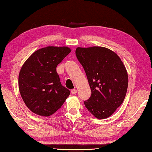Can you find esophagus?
<instances>
[{
    "mask_svg": "<svg viewBox=\"0 0 152 152\" xmlns=\"http://www.w3.org/2000/svg\"><path fill=\"white\" fill-rule=\"evenodd\" d=\"M77 93V90L76 89H72L71 90V93H72V95H74V94H76V93Z\"/></svg>",
    "mask_w": 152,
    "mask_h": 152,
    "instance_id": "1",
    "label": "esophagus"
}]
</instances>
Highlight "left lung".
Listing matches in <instances>:
<instances>
[{"mask_svg":"<svg viewBox=\"0 0 152 152\" xmlns=\"http://www.w3.org/2000/svg\"><path fill=\"white\" fill-rule=\"evenodd\" d=\"M76 55L84 69L91 95L84 104L97 119L110 117L121 105L128 87V74L120 58L108 48L78 47Z\"/></svg>","mask_w":152,"mask_h":152,"instance_id":"obj_1","label":"left lung"}]
</instances>
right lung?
Segmentation results:
<instances>
[{
	"label": "right lung",
	"mask_w": 152,
	"mask_h": 152,
	"mask_svg": "<svg viewBox=\"0 0 152 152\" xmlns=\"http://www.w3.org/2000/svg\"><path fill=\"white\" fill-rule=\"evenodd\" d=\"M70 51L66 46H47L34 51L23 64L19 90L27 107L34 114L51 115L69 96V90L61 85L56 67Z\"/></svg>",
	"instance_id": "add662e5"
}]
</instances>
